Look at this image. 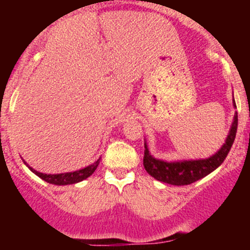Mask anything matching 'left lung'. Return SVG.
Instances as JSON below:
<instances>
[{"mask_svg":"<svg viewBox=\"0 0 250 250\" xmlns=\"http://www.w3.org/2000/svg\"><path fill=\"white\" fill-rule=\"evenodd\" d=\"M234 107H237L235 101L233 98ZM238 127V114L235 112L231 123V127L229 130V134L227 136V140L223 144V146L215 152L213 156L208 159H198V160H183V161H167L159 160V159L152 158L149 152L147 145L145 143L144 151V167L147 173L155 178L156 180L171 185H189L191 183L204 178L208 174L216 169L225 160L228 155L229 150L235 139Z\"/></svg>","mask_w":250,"mask_h":250,"instance_id":"obj_1","label":"left lung"}]
</instances>
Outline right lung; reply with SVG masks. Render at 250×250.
I'll return each mask as SVG.
<instances>
[{
  "mask_svg": "<svg viewBox=\"0 0 250 250\" xmlns=\"http://www.w3.org/2000/svg\"><path fill=\"white\" fill-rule=\"evenodd\" d=\"M99 163H100V159L98 161H95L94 164L89 165V167H83L81 170H76V171H72V173H62V174H43L40 173V171H36L35 169H32L31 167L30 170L32 173L36 174L39 178H41L45 182L50 183V184L55 185H68V184H75V183L83 182L86 178H89L92 173H94L96 167H98Z\"/></svg>",
  "mask_w": 250,
  "mask_h": 250,
  "instance_id": "add662e5",
  "label": "right lung"
}]
</instances>
